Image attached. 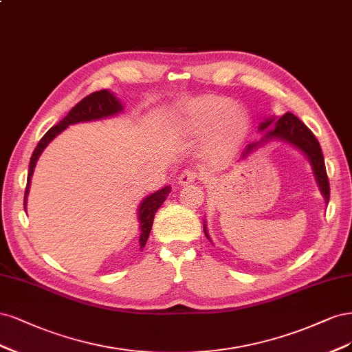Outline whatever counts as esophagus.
<instances>
[{
    "instance_id": "esophagus-1",
    "label": "esophagus",
    "mask_w": 352,
    "mask_h": 352,
    "mask_svg": "<svg viewBox=\"0 0 352 352\" xmlns=\"http://www.w3.org/2000/svg\"><path fill=\"white\" fill-rule=\"evenodd\" d=\"M199 173L196 171V169L195 168H188V169H184V171L183 173H181L179 174V183L181 184H190V183H195V181L196 179H199Z\"/></svg>"
}]
</instances>
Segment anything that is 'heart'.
<instances>
[{
	"label": "heart",
	"mask_w": 352,
	"mask_h": 352,
	"mask_svg": "<svg viewBox=\"0 0 352 352\" xmlns=\"http://www.w3.org/2000/svg\"><path fill=\"white\" fill-rule=\"evenodd\" d=\"M226 107H228L226 102L214 98L190 100L181 111V122L188 131L205 133L217 126L219 121L225 134L235 135L243 127V118L235 112H228L222 117Z\"/></svg>",
	"instance_id": "b5f03b06"
}]
</instances>
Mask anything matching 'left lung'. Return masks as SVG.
Instances as JSON below:
<instances>
[{"label": "left lung", "instance_id": "1", "mask_svg": "<svg viewBox=\"0 0 352 352\" xmlns=\"http://www.w3.org/2000/svg\"><path fill=\"white\" fill-rule=\"evenodd\" d=\"M274 120H266L262 124H260V130L265 131ZM272 139H279V140H287L292 144H296L297 147L309 156V160L311 161L313 169H314V175L317 183L320 186V190L323 192V196L326 199V201L329 203V195H331V187H329V178L326 174V166H324V160H323V153H322V147L319 140L314 138V134L311 133V130L305 126V124L297 118L291 112H287V114H283L276 122H275V127L274 129H269L265 134V138L256 142V143H250L247 146V149L243 155V157L250 153L254 147H257L262 142H267ZM205 228V234L209 238L208 232H206V226H203Z\"/></svg>", "mask_w": 352, "mask_h": 352}]
</instances>
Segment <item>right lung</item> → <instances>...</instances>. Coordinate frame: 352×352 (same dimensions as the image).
<instances>
[{
    "instance_id": "add662e5",
    "label": "right lung",
    "mask_w": 352,
    "mask_h": 352,
    "mask_svg": "<svg viewBox=\"0 0 352 352\" xmlns=\"http://www.w3.org/2000/svg\"><path fill=\"white\" fill-rule=\"evenodd\" d=\"M122 109V105L116 99V96L109 94L108 90H99V92L90 94L89 96L83 98L77 105L72 108V111L64 117L56 126L51 127L47 133H45L43 138L39 140L38 146L35 147V151L32 153L30 157V164H29V173H28V184H26V191H25V209H26V197L29 192L30 187V178L33 174V168L36 165L38 157L43 152L45 147L48 146L51 140H54L56 135H58L63 130H65L70 124L76 122H85V121H92V120H99V118H105L116 116ZM169 187H164L162 190H157L156 192H152L151 196H147L139 208V221H140V248L144 247L147 238H149L152 225H153V218L156 210L162 206V203L166 200Z\"/></svg>"
}]
</instances>
